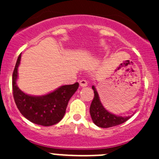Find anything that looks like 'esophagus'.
Returning a JSON list of instances; mask_svg holds the SVG:
<instances>
[{
  "label": "esophagus",
  "mask_w": 159,
  "mask_h": 159,
  "mask_svg": "<svg viewBox=\"0 0 159 159\" xmlns=\"http://www.w3.org/2000/svg\"><path fill=\"white\" fill-rule=\"evenodd\" d=\"M79 83H80V86H81V87H86V86L88 85V82L86 80H84V79L81 80Z\"/></svg>",
  "instance_id": "obj_1"
}]
</instances>
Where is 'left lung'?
<instances>
[{"mask_svg":"<svg viewBox=\"0 0 159 159\" xmlns=\"http://www.w3.org/2000/svg\"><path fill=\"white\" fill-rule=\"evenodd\" d=\"M92 89L94 90V97L90 106V114L93 122L96 125L100 128H111L122 124L129 119L130 116H118L108 111L102 105L97 90L94 85L92 86Z\"/></svg>","mask_w":159,"mask_h":159,"instance_id":"1","label":"left lung"}]
</instances>
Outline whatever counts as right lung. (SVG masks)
<instances>
[{
    "mask_svg": "<svg viewBox=\"0 0 159 159\" xmlns=\"http://www.w3.org/2000/svg\"><path fill=\"white\" fill-rule=\"evenodd\" d=\"M21 54L17 57L12 75L13 95L14 102L21 115L34 124L51 126L63 118L68 103L78 89V82L61 86L44 95L34 96L25 94L17 85V69Z\"/></svg>",
    "mask_w": 159,
    "mask_h": 159,
    "instance_id": "obj_1",
    "label": "right lung"
}]
</instances>
